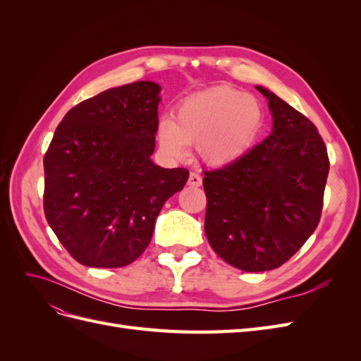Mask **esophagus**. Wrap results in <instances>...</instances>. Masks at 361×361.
I'll use <instances>...</instances> for the list:
<instances>
[{"label": "esophagus", "instance_id": "esophagus-1", "mask_svg": "<svg viewBox=\"0 0 361 361\" xmlns=\"http://www.w3.org/2000/svg\"><path fill=\"white\" fill-rule=\"evenodd\" d=\"M188 185L191 187H200L202 185V176L199 173H190V178H188Z\"/></svg>", "mask_w": 361, "mask_h": 361}]
</instances>
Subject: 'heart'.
I'll return each mask as SVG.
<instances>
[{
    "mask_svg": "<svg viewBox=\"0 0 361 361\" xmlns=\"http://www.w3.org/2000/svg\"><path fill=\"white\" fill-rule=\"evenodd\" d=\"M264 113L255 96L228 85L195 93L176 106L173 122L164 120L159 140L164 149L185 157L188 146H199L202 158L224 166L253 147Z\"/></svg>",
    "mask_w": 361,
    "mask_h": 361,
    "instance_id": "1",
    "label": "heart"
}]
</instances>
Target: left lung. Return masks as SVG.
Listing matches in <instances>:
<instances>
[{"mask_svg":"<svg viewBox=\"0 0 361 361\" xmlns=\"http://www.w3.org/2000/svg\"><path fill=\"white\" fill-rule=\"evenodd\" d=\"M272 133L244 157L203 171L204 233L228 265L247 272L288 262L318 227L330 161L310 120L257 85Z\"/></svg>","mask_w":361,"mask_h":361,"instance_id":"1","label":"left lung"}]
</instances>
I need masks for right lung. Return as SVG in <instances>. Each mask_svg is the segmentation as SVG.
<instances>
[{"instance_id": "obj_1", "label": "right lung", "mask_w": 361, "mask_h": 361, "mask_svg": "<svg viewBox=\"0 0 361 361\" xmlns=\"http://www.w3.org/2000/svg\"><path fill=\"white\" fill-rule=\"evenodd\" d=\"M161 87L137 81L108 89L63 117L43 158V211L80 264L120 268L147 248L155 221L187 183V169L150 159Z\"/></svg>"}]
</instances>
